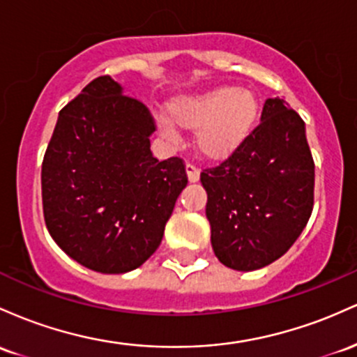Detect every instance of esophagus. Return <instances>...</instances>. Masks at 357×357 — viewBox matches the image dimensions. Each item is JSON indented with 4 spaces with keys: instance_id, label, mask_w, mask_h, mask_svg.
Masks as SVG:
<instances>
[{
    "instance_id": "obj_1",
    "label": "esophagus",
    "mask_w": 357,
    "mask_h": 357,
    "mask_svg": "<svg viewBox=\"0 0 357 357\" xmlns=\"http://www.w3.org/2000/svg\"><path fill=\"white\" fill-rule=\"evenodd\" d=\"M187 170V177H189L190 182H197L199 177H200V170L195 165H192V163H187L185 167Z\"/></svg>"
}]
</instances>
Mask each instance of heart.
Masks as SVG:
<instances>
[{
    "label": "heart",
    "instance_id": "b5f03b06",
    "mask_svg": "<svg viewBox=\"0 0 357 357\" xmlns=\"http://www.w3.org/2000/svg\"><path fill=\"white\" fill-rule=\"evenodd\" d=\"M258 116L259 101L253 91L222 86L175 98L168 104L171 121L160 118L158 128L168 138L175 136L174 125L195 130L199 153L209 160H224L246 142Z\"/></svg>",
    "mask_w": 357,
    "mask_h": 357
}]
</instances>
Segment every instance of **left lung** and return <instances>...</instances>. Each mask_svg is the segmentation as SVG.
I'll use <instances>...</instances> for the list:
<instances>
[{"label": "left lung", "mask_w": 357, "mask_h": 357, "mask_svg": "<svg viewBox=\"0 0 357 357\" xmlns=\"http://www.w3.org/2000/svg\"><path fill=\"white\" fill-rule=\"evenodd\" d=\"M200 182L219 261L238 271L270 265L297 241L314 209L305 123L283 99H266L261 123L234 153L206 168Z\"/></svg>", "instance_id": "left-lung-1"}]
</instances>
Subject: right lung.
I'll return each instance as SVG.
<instances>
[{"instance_id":"add662e5","label":"right lung","mask_w":357,"mask_h":357,"mask_svg":"<svg viewBox=\"0 0 357 357\" xmlns=\"http://www.w3.org/2000/svg\"><path fill=\"white\" fill-rule=\"evenodd\" d=\"M150 109L101 75L63 106L42 163V202L54 241L82 266L126 273L157 251L185 163L151 155Z\"/></svg>"}]
</instances>
